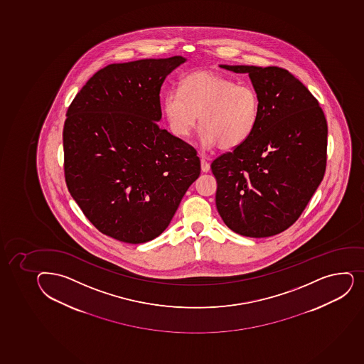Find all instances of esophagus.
<instances>
[{
	"instance_id": "obj_1",
	"label": "esophagus",
	"mask_w": 364,
	"mask_h": 364,
	"mask_svg": "<svg viewBox=\"0 0 364 364\" xmlns=\"http://www.w3.org/2000/svg\"><path fill=\"white\" fill-rule=\"evenodd\" d=\"M200 168H202V172H209L210 171V164L206 161L205 159L203 158L200 160Z\"/></svg>"
}]
</instances>
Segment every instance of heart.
<instances>
[{
	"instance_id": "1",
	"label": "heart",
	"mask_w": 364,
	"mask_h": 364,
	"mask_svg": "<svg viewBox=\"0 0 364 364\" xmlns=\"http://www.w3.org/2000/svg\"><path fill=\"white\" fill-rule=\"evenodd\" d=\"M180 92L172 90L162 102L169 128L176 136L186 137L197 125L204 149L218 146L234 149L246 142L257 128L260 100L250 85L210 70H198L185 76Z\"/></svg>"
}]
</instances>
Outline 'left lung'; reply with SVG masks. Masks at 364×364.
<instances>
[{
    "label": "left lung",
    "mask_w": 364,
    "mask_h": 364,
    "mask_svg": "<svg viewBox=\"0 0 364 364\" xmlns=\"http://www.w3.org/2000/svg\"><path fill=\"white\" fill-rule=\"evenodd\" d=\"M221 68L247 73L260 109L251 137L211 164L218 214L240 235H276L297 221L323 180L326 118L314 95L287 69Z\"/></svg>",
    "instance_id": "obj_1"
}]
</instances>
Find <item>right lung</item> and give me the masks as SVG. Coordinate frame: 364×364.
<instances>
[{
	"label": "right lung",
	"mask_w": 364,
	"mask_h": 364,
	"mask_svg": "<svg viewBox=\"0 0 364 364\" xmlns=\"http://www.w3.org/2000/svg\"><path fill=\"white\" fill-rule=\"evenodd\" d=\"M184 57L109 64L64 122L68 190L95 228L127 244L160 235L200 173L193 146L159 127L160 90Z\"/></svg>",
	"instance_id": "obj_1"
}]
</instances>
